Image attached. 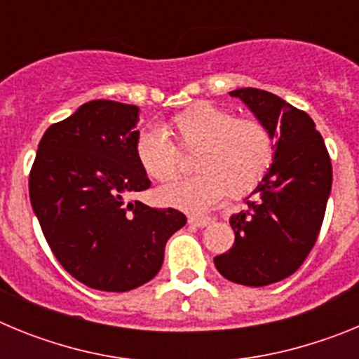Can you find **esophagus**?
I'll list each match as a JSON object with an SVG mask.
<instances>
[{
  "instance_id": "1",
  "label": "esophagus",
  "mask_w": 359,
  "mask_h": 359,
  "mask_svg": "<svg viewBox=\"0 0 359 359\" xmlns=\"http://www.w3.org/2000/svg\"><path fill=\"white\" fill-rule=\"evenodd\" d=\"M212 223V217H203V215H190L189 217V224L190 226H198V228H205Z\"/></svg>"
}]
</instances>
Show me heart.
Here are the masks:
<instances>
[{"instance_id": "heart-1", "label": "heart", "mask_w": 359, "mask_h": 359, "mask_svg": "<svg viewBox=\"0 0 359 359\" xmlns=\"http://www.w3.org/2000/svg\"><path fill=\"white\" fill-rule=\"evenodd\" d=\"M180 151H194L192 169L198 174L163 187L158 198L167 207L203 214L226 194L243 198L262 182L273 163L275 140L259 118L236 116L212 102L192 104L161 131L142 129L135 138L136 161L160 183L180 174Z\"/></svg>"}]
</instances>
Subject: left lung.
Wrapping results in <instances>:
<instances>
[{
	"mask_svg": "<svg viewBox=\"0 0 359 359\" xmlns=\"http://www.w3.org/2000/svg\"><path fill=\"white\" fill-rule=\"evenodd\" d=\"M230 95L278 140L273 163L252 192L255 199L230 217L233 246L214 264L228 280L261 287L293 275L315 246L331 194V158L307 113L257 88Z\"/></svg>",
	"mask_w": 359,
	"mask_h": 359,
	"instance_id": "1",
	"label": "left lung"
}]
</instances>
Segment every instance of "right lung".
<instances>
[{
	"label": "right lung",
	"mask_w": 359,
	"mask_h": 359,
	"mask_svg": "<svg viewBox=\"0 0 359 359\" xmlns=\"http://www.w3.org/2000/svg\"><path fill=\"white\" fill-rule=\"evenodd\" d=\"M140 109L91 100L52 123L32 165V208L62 268L88 287L135 290L156 277L187 217L128 199L151 187L135 156Z\"/></svg>",
	"instance_id": "obj_1"
}]
</instances>
